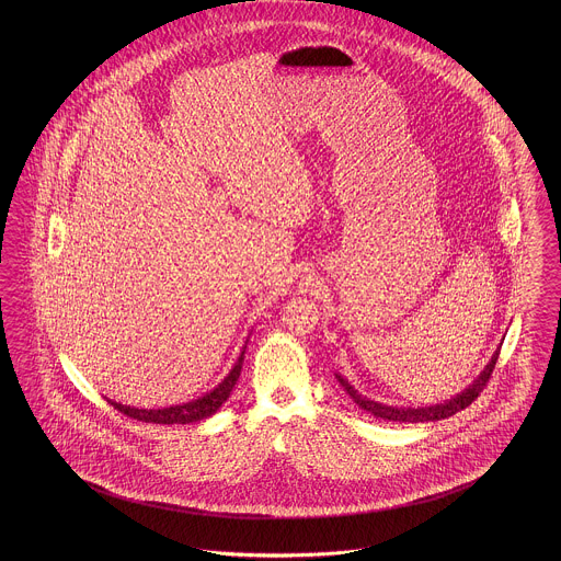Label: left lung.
I'll return each instance as SVG.
<instances>
[{
    "mask_svg": "<svg viewBox=\"0 0 561 561\" xmlns=\"http://www.w3.org/2000/svg\"><path fill=\"white\" fill-rule=\"evenodd\" d=\"M497 356H500V352L493 354L492 362L485 366L483 373L479 374V378H477L476 382H473L469 389H465V391L457 394L455 399L444 401L440 405H432V408H387V405H380V403H376V401H368V399H364L362 394H357V392L354 391V387H352L345 378L337 376V380H340L341 387L347 391V394L354 399L356 405L366 409V411H370L376 417H382V420H389V422H409V424H417V422H438V420H446V417L455 415L460 409L469 408V405L476 401L477 397H479V392L488 387V382H490V378H492Z\"/></svg>",
    "mask_w": 561,
    "mask_h": 561,
    "instance_id": "8db88e82",
    "label": "left lung"
}]
</instances>
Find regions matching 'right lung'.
<instances>
[{"instance_id":"1","label":"right lung","mask_w":561,"mask_h":561,"mask_svg":"<svg viewBox=\"0 0 561 561\" xmlns=\"http://www.w3.org/2000/svg\"><path fill=\"white\" fill-rule=\"evenodd\" d=\"M242 359H244V352L238 357L237 366L224 378V382H220L214 391L207 392L202 399L191 401L185 405L167 409H134L115 403V401H108V403L121 411L123 415L137 420V422H146V424H193V422H199V420L209 417L211 413H216L221 408V403L230 397V392L237 385L240 370H242Z\"/></svg>"}]
</instances>
